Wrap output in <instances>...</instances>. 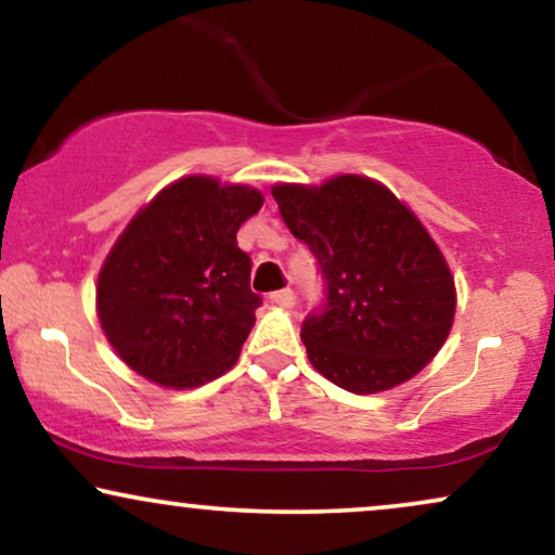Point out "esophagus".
<instances>
[{
    "mask_svg": "<svg viewBox=\"0 0 555 555\" xmlns=\"http://www.w3.org/2000/svg\"><path fill=\"white\" fill-rule=\"evenodd\" d=\"M270 300L275 306H283V309H291V306H296V293H293L291 288L275 291V293H270Z\"/></svg>",
    "mask_w": 555,
    "mask_h": 555,
    "instance_id": "1",
    "label": "esophagus"
}]
</instances>
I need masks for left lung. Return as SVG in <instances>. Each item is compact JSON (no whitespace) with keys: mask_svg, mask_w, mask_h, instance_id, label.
Instances as JSON below:
<instances>
[{"mask_svg":"<svg viewBox=\"0 0 555 555\" xmlns=\"http://www.w3.org/2000/svg\"><path fill=\"white\" fill-rule=\"evenodd\" d=\"M272 197L324 280V304L300 324L311 365L352 393L420 373L453 326L455 283L412 210L354 175L321 188L278 184Z\"/></svg>","mask_w":555,"mask_h":555,"instance_id":"8db88e82","label":"left lung"}]
</instances>
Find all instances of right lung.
<instances>
[{"label":"right lung","instance_id":"right-lung-1","mask_svg":"<svg viewBox=\"0 0 555 555\" xmlns=\"http://www.w3.org/2000/svg\"><path fill=\"white\" fill-rule=\"evenodd\" d=\"M259 208L255 188L184 177L128 223L98 280L100 324L128 367L195 388L234 365L262 304L236 231Z\"/></svg>","mask_w":555,"mask_h":555}]
</instances>
